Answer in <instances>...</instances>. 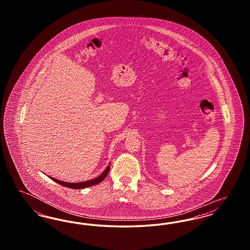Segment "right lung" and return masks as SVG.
Masks as SVG:
<instances>
[{
    "label": "right lung",
    "mask_w": 250,
    "mask_h": 250,
    "mask_svg": "<svg viewBox=\"0 0 250 250\" xmlns=\"http://www.w3.org/2000/svg\"><path fill=\"white\" fill-rule=\"evenodd\" d=\"M110 164V163H109ZM109 165L105 168V170L98 176L95 179H92V180H89V181H85V182H81V183H69V182H64V181H61L58 179L53 178V177H50L48 176L49 178L51 179L52 181L58 183L60 185L63 186V187H66V188H73V189H83L85 188H89V187H92V186H95L97 185L99 183H101L104 179L106 178V176L109 171Z\"/></svg>",
    "instance_id": "obj_1"
}]
</instances>
